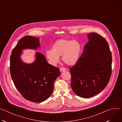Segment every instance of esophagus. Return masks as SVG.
Wrapping results in <instances>:
<instances>
[{
  "instance_id": "obj_1",
  "label": "esophagus",
  "mask_w": 122,
  "mask_h": 122,
  "mask_svg": "<svg viewBox=\"0 0 122 122\" xmlns=\"http://www.w3.org/2000/svg\"><path fill=\"white\" fill-rule=\"evenodd\" d=\"M66 71V69L65 67H61L60 68V71Z\"/></svg>"
}]
</instances>
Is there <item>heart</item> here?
I'll use <instances>...</instances> for the list:
<instances>
[{"instance_id": "1", "label": "heart", "mask_w": 122, "mask_h": 122, "mask_svg": "<svg viewBox=\"0 0 122 122\" xmlns=\"http://www.w3.org/2000/svg\"><path fill=\"white\" fill-rule=\"evenodd\" d=\"M51 48L46 53V57L51 65H56L59 61V57L62 56V60L66 64L72 66L79 59L81 45L76 40L60 39L53 44Z\"/></svg>"}]
</instances>
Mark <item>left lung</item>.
<instances>
[{"instance_id":"8db88e82","label":"left lung","mask_w":122,"mask_h":122,"mask_svg":"<svg viewBox=\"0 0 122 122\" xmlns=\"http://www.w3.org/2000/svg\"><path fill=\"white\" fill-rule=\"evenodd\" d=\"M87 36L88 42L77 62L70 68L71 88L83 98L93 97L105 88L112 71V53L105 39L95 33Z\"/></svg>"}]
</instances>
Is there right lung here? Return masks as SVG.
<instances>
[{"label": "right lung", "instance_id": "right-lung-1", "mask_svg": "<svg viewBox=\"0 0 122 122\" xmlns=\"http://www.w3.org/2000/svg\"><path fill=\"white\" fill-rule=\"evenodd\" d=\"M40 46L39 38L25 36L13 49L10 59V72L15 87L25 98L35 103L44 101L50 97L54 82L60 74L59 69L49 64L39 52H36V60L32 64L21 60L22 50H36Z\"/></svg>", "mask_w": 122, "mask_h": 122}]
</instances>
